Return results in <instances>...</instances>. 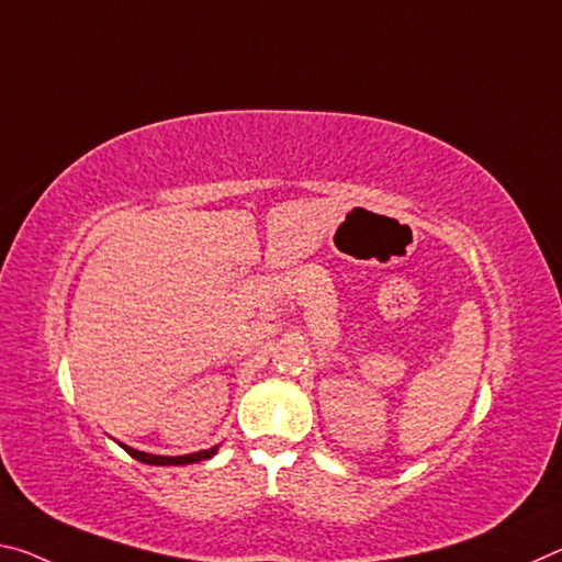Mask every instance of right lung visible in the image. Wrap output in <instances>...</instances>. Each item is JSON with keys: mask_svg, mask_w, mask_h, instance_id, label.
<instances>
[{"mask_svg": "<svg viewBox=\"0 0 562 562\" xmlns=\"http://www.w3.org/2000/svg\"><path fill=\"white\" fill-rule=\"evenodd\" d=\"M122 445V442H120ZM124 450L130 452L132 458L139 460V462H147V465H190V462H200V460H210L215 456L217 448H210V450H202V452H192V456H180V458H162V456H149V452H139L135 448H130V445H122Z\"/></svg>", "mask_w": 562, "mask_h": 562, "instance_id": "1", "label": "right lung"}]
</instances>
